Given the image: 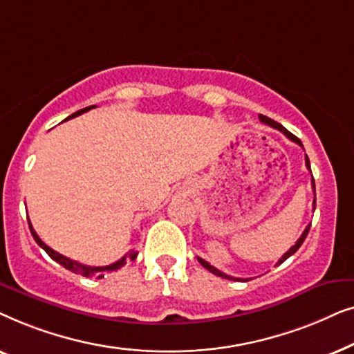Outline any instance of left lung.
Returning <instances> with one entry per match:
<instances>
[{"label":"left lung","instance_id":"8db88e82","mask_svg":"<svg viewBox=\"0 0 354 354\" xmlns=\"http://www.w3.org/2000/svg\"><path fill=\"white\" fill-rule=\"evenodd\" d=\"M259 119H261V122H264L266 125H270V127H272V129H277V130H280V132H282V133L285 135V137L290 138V140H292V142H295V143H297V145H299V147H303L301 140L295 137L293 133H290L288 130L283 127V125H280L279 122H275V120H272V119L266 118V115H263V114H259ZM306 167L309 169V171H311V164H309V159H308V156H306ZM313 190H314V193H316V185H314V177H313ZM313 209H316V198H314V201H313ZM309 229H311V224H309V225L306 227V229H304V232H303V234H301V236H299V239L297 240V243H295V245L292 246V248H290V250L287 251V253H285V254L282 256V258L279 259L277 266H279V264H282L283 261H287V259H288L290 256H292V254L297 253L299 246L303 245L304 239H306V236H308V232H309ZM198 261H200V264L203 266V268L207 269V270H209V272H212V274H214V275H217V277H222V279H229V280H248V279H239V277H232V275H227V274H224V272H221L219 269H216L214 266H211L209 263H207V261L201 259V258H198Z\"/></svg>","mask_w":354,"mask_h":354}]
</instances>
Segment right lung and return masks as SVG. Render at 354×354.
<instances>
[{"instance_id": "add662e5", "label": "right lung", "mask_w": 354, "mask_h": 354, "mask_svg": "<svg viewBox=\"0 0 354 354\" xmlns=\"http://www.w3.org/2000/svg\"><path fill=\"white\" fill-rule=\"evenodd\" d=\"M91 108H95V106H88V108H84V109L77 111V113L69 115V118H67V119H72V118H75V115L84 114V113H86V111H90ZM67 119H66V120H67ZM27 221H28V217H27ZM28 227H30V232H32V235H33V240L37 241L40 248H43V250L46 251L48 256H50V258H51L53 261H56L57 264H61L62 268H66L67 270H71V272L80 274V275H84V277L103 279L106 274H109V272H113V270L120 269V268H122V266H125V263H127V261L133 259L135 256H137V254H135V251H130V253L125 254L124 258H120L119 261H115V263L109 264V266H98V268H95V266H85V264H82V263H77V261H74V259L66 258V256H62V254L57 253V251L50 248V246H48L46 243H43V241L40 240V236L37 235V232L33 230L30 221H28Z\"/></svg>"}]
</instances>
